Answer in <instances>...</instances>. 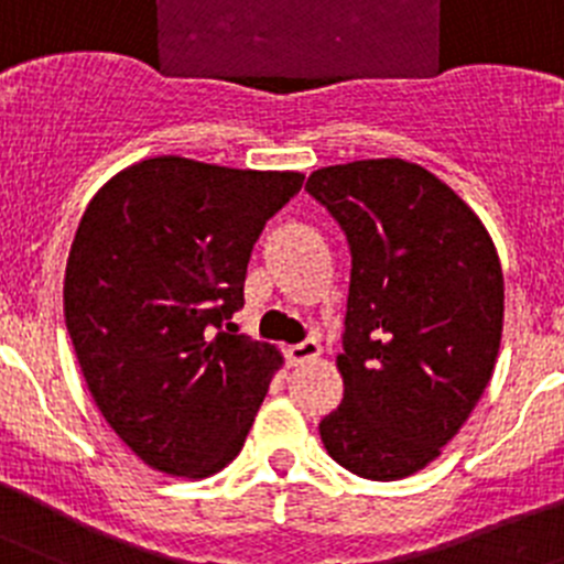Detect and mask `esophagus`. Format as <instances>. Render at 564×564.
<instances>
[{"instance_id":"34e87169","label":"esophagus","mask_w":564,"mask_h":564,"mask_svg":"<svg viewBox=\"0 0 564 564\" xmlns=\"http://www.w3.org/2000/svg\"><path fill=\"white\" fill-rule=\"evenodd\" d=\"M319 354H323V347H319L317 339H303L297 345L286 347V361L289 367H300L306 365V361H314Z\"/></svg>"}]
</instances>
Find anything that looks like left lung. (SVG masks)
I'll use <instances>...</instances> for the list:
<instances>
[{"instance_id":"8db88e82","label":"left lung","mask_w":564,"mask_h":564,"mask_svg":"<svg viewBox=\"0 0 564 564\" xmlns=\"http://www.w3.org/2000/svg\"><path fill=\"white\" fill-rule=\"evenodd\" d=\"M306 192L345 230L354 264L336 356L345 398L319 436L356 476L406 478L454 440L496 370V245L454 188L403 158L325 166Z\"/></svg>"}]
</instances>
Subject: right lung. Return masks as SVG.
Here are the masks:
<instances>
[{"mask_svg":"<svg viewBox=\"0 0 564 564\" xmlns=\"http://www.w3.org/2000/svg\"><path fill=\"white\" fill-rule=\"evenodd\" d=\"M300 186V172L161 155L88 203L63 314L94 403L144 465L205 478L245 445L283 359L223 323L245 306L252 245Z\"/></svg>","mask_w":564,"mask_h":564,"instance_id":"obj_1","label":"right lung"}]
</instances>
